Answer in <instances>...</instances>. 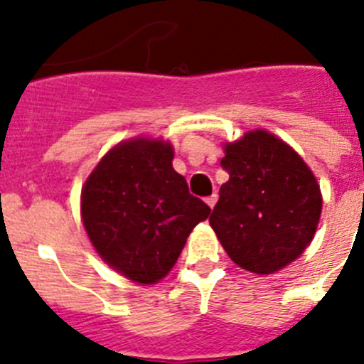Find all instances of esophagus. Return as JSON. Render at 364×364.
<instances>
[{"instance_id":"esophagus-1","label":"esophagus","mask_w":364,"mask_h":364,"mask_svg":"<svg viewBox=\"0 0 364 364\" xmlns=\"http://www.w3.org/2000/svg\"><path fill=\"white\" fill-rule=\"evenodd\" d=\"M205 204L210 205V208H213V205L217 204V193H213V195H211V197L205 198Z\"/></svg>"}]
</instances>
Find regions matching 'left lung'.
Returning <instances> with one entry per match:
<instances>
[{
  "instance_id": "1",
  "label": "left lung",
  "mask_w": 364,
  "mask_h": 364,
  "mask_svg": "<svg viewBox=\"0 0 364 364\" xmlns=\"http://www.w3.org/2000/svg\"><path fill=\"white\" fill-rule=\"evenodd\" d=\"M220 166L230 180L210 224L230 259L269 275L302 255L319 224L323 197L310 167L286 142L264 129L224 144Z\"/></svg>"
}]
</instances>
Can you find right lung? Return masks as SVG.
Listing matches in <instances>:
<instances>
[{
	"label": "right lung",
	"instance_id": "1",
	"mask_svg": "<svg viewBox=\"0 0 364 364\" xmlns=\"http://www.w3.org/2000/svg\"><path fill=\"white\" fill-rule=\"evenodd\" d=\"M173 146L138 136L112 147L82 189V220L98 255L138 284L171 272L210 205L173 169Z\"/></svg>",
	"mask_w": 364,
	"mask_h": 364
}]
</instances>
